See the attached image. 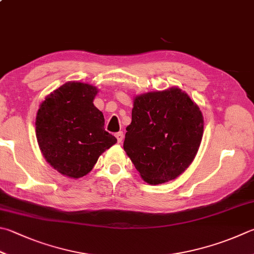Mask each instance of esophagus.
Wrapping results in <instances>:
<instances>
[{"label": "esophagus", "mask_w": 254, "mask_h": 254, "mask_svg": "<svg viewBox=\"0 0 254 254\" xmlns=\"http://www.w3.org/2000/svg\"><path fill=\"white\" fill-rule=\"evenodd\" d=\"M116 138H117V141L118 142H122L123 141V139H124V132L123 131H119V132H117L116 135Z\"/></svg>", "instance_id": "obj_1"}]
</instances>
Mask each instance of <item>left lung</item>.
Returning a JSON list of instances; mask_svg holds the SVG:
<instances>
[{
    "mask_svg": "<svg viewBox=\"0 0 254 254\" xmlns=\"http://www.w3.org/2000/svg\"><path fill=\"white\" fill-rule=\"evenodd\" d=\"M124 150L149 185L174 180L193 161L203 135V116L179 87L133 98Z\"/></svg>",
    "mask_w": 254,
    "mask_h": 254,
    "instance_id": "8db88e82",
    "label": "left lung"
}]
</instances>
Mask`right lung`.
I'll list each match as a JSON object with an SVG mask.
<instances>
[{
    "label": "right lung",
    "instance_id": "right-lung-1",
    "mask_svg": "<svg viewBox=\"0 0 254 254\" xmlns=\"http://www.w3.org/2000/svg\"><path fill=\"white\" fill-rule=\"evenodd\" d=\"M97 93L93 85L67 82L47 95L37 111L35 131L42 154L68 178L87 175L117 142L105 130L104 115L93 103Z\"/></svg>",
    "mask_w": 254,
    "mask_h": 254
}]
</instances>
